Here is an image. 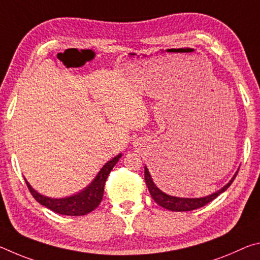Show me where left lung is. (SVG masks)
Wrapping results in <instances>:
<instances>
[{
    "instance_id": "8db88e82",
    "label": "left lung",
    "mask_w": 260,
    "mask_h": 260,
    "mask_svg": "<svg viewBox=\"0 0 260 260\" xmlns=\"http://www.w3.org/2000/svg\"><path fill=\"white\" fill-rule=\"evenodd\" d=\"M237 172H239V171H237ZM237 172L235 173L234 177L232 178L231 181L226 184V186H223L221 189H219L218 191L211 193L209 196L201 197V199H183V197H175V196L167 195V193H165L164 191H161L160 189L156 186L155 182H153L151 174L147 169V166L144 167V180H146V183L148 186L149 191H150L151 197L157 204H159L164 209L175 211V212H181V211H191V210L202 208V206L210 203L211 201H213L215 197H218L220 193L225 191L226 189L231 186L232 182L234 181Z\"/></svg>"
}]
</instances>
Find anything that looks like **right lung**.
<instances>
[{"instance_id": "right-lung-1", "label": "right lung", "mask_w": 260, "mask_h": 260, "mask_svg": "<svg viewBox=\"0 0 260 260\" xmlns=\"http://www.w3.org/2000/svg\"><path fill=\"white\" fill-rule=\"evenodd\" d=\"M121 157V153L112 158L105 164L99 174L96 175L89 186L86 187L80 192L72 195L70 197H64V199H50V197L43 196L39 193L37 190H34L32 186L25 179V182L27 184L29 192L32 193L33 197L37 200L41 205L46 206L56 213L64 214V215H85L91 212L100 205L101 201L103 199L104 186L107 181L108 175L111 172L113 166L117 164Z\"/></svg>"}]
</instances>
